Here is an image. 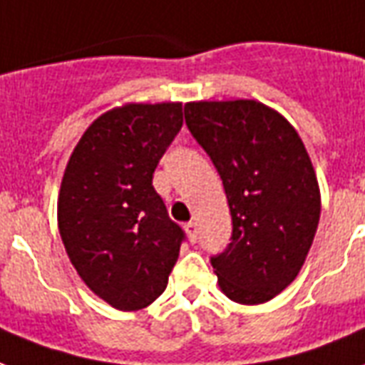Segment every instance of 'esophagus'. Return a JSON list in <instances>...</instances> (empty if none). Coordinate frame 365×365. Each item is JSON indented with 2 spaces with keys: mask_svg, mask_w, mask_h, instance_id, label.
Listing matches in <instances>:
<instances>
[{
  "mask_svg": "<svg viewBox=\"0 0 365 365\" xmlns=\"http://www.w3.org/2000/svg\"><path fill=\"white\" fill-rule=\"evenodd\" d=\"M185 232H187V236H190L191 242H195L197 234H199V230H197V222H193V220H191V222L185 224Z\"/></svg>",
  "mask_w": 365,
  "mask_h": 365,
  "instance_id": "esophagus-1",
  "label": "esophagus"
}]
</instances>
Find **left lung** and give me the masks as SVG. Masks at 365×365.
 Here are the masks:
<instances>
[{
  "label": "left lung",
  "mask_w": 365,
  "mask_h": 365,
  "mask_svg": "<svg viewBox=\"0 0 365 365\" xmlns=\"http://www.w3.org/2000/svg\"><path fill=\"white\" fill-rule=\"evenodd\" d=\"M185 123L220 174L232 242L210 257L237 304H265L296 277L319 224L321 195L298 131L257 100L190 102Z\"/></svg>",
  "instance_id": "obj_1"
}]
</instances>
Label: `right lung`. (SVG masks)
Segmentation results:
<instances>
[{
    "mask_svg": "<svg viewBox=\"0 0 365 365\" xmlns=\"http://www.w3.org/2000/svg\"><path fill=\"white\" fill-rule=\"evenodd\" d=\"M182 123V102L114 108L88 125L63 172L58 226L67 255L83 282L121 312L164 292L185 240L153 187Z\"/></svg>",
    "mask_w": 365,
    "mask_h": 365,
    "instance_id": "1",
    "label": "right lung"
}]
</instances>
